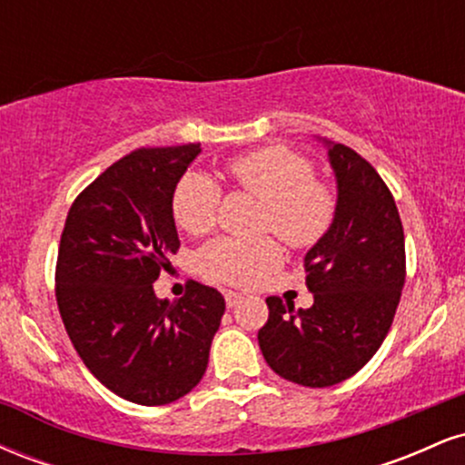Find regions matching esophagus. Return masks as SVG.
I'll use <instances>...</instances> for the list:
<instances>
[{
  "instance_id": "34e87169",
  "label": "esophagus",
  "mask_w": 465,
  "mask_h": 465,
  "mask_svg": "<svg viewBox=\"0 0 465 465\" xmlns=\"http://www.w3.org/2000/svg\"><path fill=\"white\" fill-rule=\"evenodd\" d=\"M225 302H227L229 308H236L238 303L242 302V295H240V292H236V291H225Z\"/></svg>"
}]
</instances>
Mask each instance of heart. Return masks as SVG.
Segmentation results:
<instances>
[{
    "label": "heart",
    "mask_w": 465,
    "mask_h": 465,
    "mask_svg": "<svg viewBox=\"0 0 465 465\" xmlns=\"http://www.w3.org/2000/svg\"><path fill=\"white\" fill-rule=\"evenodd\" d=\"M229 174L242 190L264 201L262 229L275 232L286 244L308 249L330 232L336 214V196L314 179V165L288 146H266L229 163ZM221 188L207 174L190 170L174 188V223L188 233L214 227ZM282 264L273 238H216L199 251V271L207 280L251 286Z\"/></svg>",
    "instance_id": "b5f03b06"
}]
</instances>
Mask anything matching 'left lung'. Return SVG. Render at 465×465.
I'll list each match as a JSON object with an SVG mask.
<instances>
[{
  "label": "left lung",
  "instance_id": "1",
  "mask_svg": "<svg viewBox=\"0 0 465 465\" xmlns=\"http://www.w3.org/2000/svg\"><path fill=\"white\" fill-rule=\"evenodd\" d=\"M336 179L330 232L308 249L311 308L269 297L258 332L277 376L303 387H332L365 367L393 323L404 286V232L391 192L370 162L322 140Z\"/></svg>",
  "mask_w": 465,
  "mask_h": 465
}]
</instances>
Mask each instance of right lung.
I'll return each instance as SVG.
<instances>
[{"label": "right lung", "instance_id": "add662e5", "mask_svg": "<svg viewBox=\"0 0 465 465\" xmlns=\"http://www.w3.org/2000/svg\"><path fill=\"white\" fill-rule=\"evenodd\" d=\"M201 143L140 148L104 170L69 210L56 262V302L87 370L143 407L192 391L210 361L225 297L190 282L181 300L154 295L177 253L174 188Z\"/></svg>", "mask_w": 465, "mask_h": 465}]
</instances>
